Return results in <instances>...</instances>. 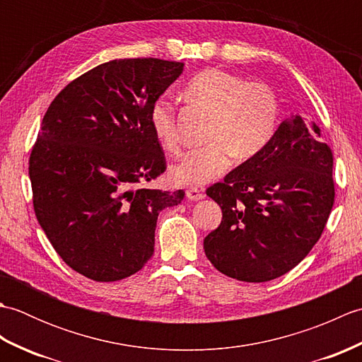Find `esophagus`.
Wrapping results in <instances>:
<instances>
[{"label": "esophagus", "mask_w": 362, "mask_h": 362, "mask_svg": "<svg viewBox=\"0 0 362 362\" xmlns=\"http://www.w3.org/2000/svg\"><path fill=\"white\" fill-rule=\"evenodd\" d=\"M187 197L189 199V201H201V199H204V193H202V189L191 187L187 189Z\"/></svg>", "instance_id": "obj_1"}]
</instances>
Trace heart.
I'll list each match as a JSON object with an SVG mask.
<instances>
[{
	"instance_id": "1",
	"label": "heart",
	"mask_w": 362,
	"mask_h": 362,
	"mask_svg": "<svg viewBox=\"0 0 362 362\" xmlns=\"http://www.w3.org/2000/svg\"><path fill=\"white\" fill-rule=\"evenodd\" d=\"M182 98L196 110L209 115L201 149L188 152L171 169L179 185H205L236 160H247L264 148L276 124L275 95L264 83H245L227 71L210 68L191 78ZM149 121L156 140L169 153L180 151L174 107L165 99L153 103Z\"/></svg>"
}]
</instances>
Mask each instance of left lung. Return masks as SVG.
I'll list each match as a JSON object with an SVG mask.
<instances>
[{
  "instance_id": "8db88e82",
  "label": "left lung",
  "mask_w": 362,
  "mask_h": 362,
  "mask_svg": "<svg viewBox=\"0 0 362 362\" xmlns=\"http://www.w3.org/2000/svg\"><path fill=\"white\" fill-rule=\"evenodd\" d=\"M222 221L204 240L219 272L263 283L289 272L324 232L334 202L333 152L320 129L291 115L257 156L206 189Z\"/></svg>"
}]
</instances>
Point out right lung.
Listing matches in <instances>:
<instances>
[{"mask_svg":"<svg viewBox=\"0 0 362 362\" xmlns=\"http://www.w3.org/2000/svg\"><path fill=\"white\" fill-rule=\"evenodd\" d=\"M183 71L161 59L110 60L54 98L29 157L38 224L60 258L95 281L148 263L158 213L185 191L144 188L165 173L152 132L153 103Z\"/></svg>","mask_w":362,"mask_h":362,"instance_id":"obj_1","label":"right lung"}]
</instances>
